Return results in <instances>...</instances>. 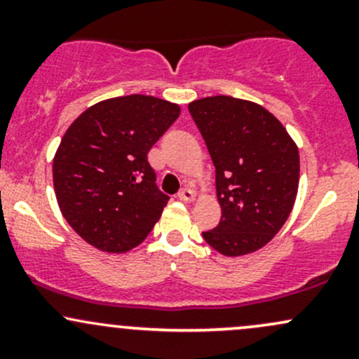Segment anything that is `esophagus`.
Masks as SVG:
<instances>
[{"label":"esophagus","instance_id":"1","mask_svg":"<svg viewBox=\"0 0 359 359\" xmlns=\"http://www.w3.org/2000/svg\"><path fill=\"white\" fill-rule=\"evenodd\" d=\"M177 197H179L180 201H184V203H191V201H194V191L192 189H189V187H184V189H180L179 191V194H177Z\"/></svg>","mask_w":359,"mask_h":359}]
</instances>
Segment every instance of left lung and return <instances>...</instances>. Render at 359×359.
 <instances>
[{
    "mask_svg": "<svg viewBox=\"0 0 359 359\" xmlns=\"http://www.w3.org/2000/svg\"><path fill=\"white\" fill-rule=\"evenodd\" d=\"M189 113L216 168L221 221L204 231L226 257L253 253L285 224L299 187V150L273 114L251 101L212 96Z\"/></svg>",
    "mask_w": 359,
    "mask_h": 359,
    "instance_id": "obj_1",
    "label": "left lung"
}]
</instances>
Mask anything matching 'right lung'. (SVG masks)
Instances as JSON below:
<instances>
[{
    "label": "right lung",
    "instance_id": "add662e5",
    "mask_svg": "<svg viewBox=\"0 0 359 359\" xmlns=\"http://www.w3.org/2000/svg\"><path fill=\"white\" fill-rule=\"evenodd\" d=\"M179 114L174 102L131 94L90 106L69 126L53 158V187L82 240L125 253L154 229L170 197L156 187L147 154Z\"/></svg>",
    "mask_w": 359,
    "mask_h": 359
}]
</instances>
